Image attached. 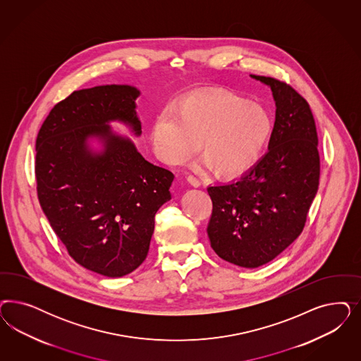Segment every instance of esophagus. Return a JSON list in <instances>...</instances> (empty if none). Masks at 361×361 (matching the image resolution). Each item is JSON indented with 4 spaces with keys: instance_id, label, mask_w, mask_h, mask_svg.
<instances>
[{
    "instance_id": "34e87169",
    "label": "esophagus",
    "mask_w": 361,
    "mask_h": 361,
    "mask_svg": "<svg viewBox=\"0 0 361 361\" xmlns=\"http://www.w3.org/2000/svg\"><path fill=\"white\" fill-rule=\"evenodd\" d=\"M187 180L194 187L200 186V180H199L197 176H194V175H188V176H187Z\"/></svg>"
}]
</instances>
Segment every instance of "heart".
Instances as JSON below:
<instances>
[{"mask_svg": "<svg viewBox=\"0 0 361 361\" xmlns=\"http://www.w3.org/2000/svg\"><path fill=\"white\" fill-rule=\"evenodd\" d=\"M272 116L260 104L230 92L199 93L157 118L152 142L164 162H186L198 150L221 178L248 173L266 152Z\"/></svg>", "mask_w": 361, "mask_h": 361, "instance_id": "obj_1", "label": "heart"}]
</instances>
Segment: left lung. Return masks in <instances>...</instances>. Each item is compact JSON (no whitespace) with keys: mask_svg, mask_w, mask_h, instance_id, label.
Here are the masks:
<instances>
[{"mask_svg":"<svg viewBox=\"0 0 361 361\" xmlns=\"http://www.w3.org/2000/svg\"><path fill=\"white\" fill-rule=\"evenodd\" d=\"M251 77L267 83L276 101L269 149L240 179L207 188L211 247L223 260L245 268L271 262L302 233L320 178L308 102L286 82Z\"/></svg>","mask_w":361,"mask_h":361,"instance_id":"obj_1","label":"left lung"}]
</instances>
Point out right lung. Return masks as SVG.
Returning a JSON list of instances; mask_svg holds the SVG:
<instances>
[{
    "label": "right lung",
    "mask_w": 361,
    "mask_h": 361,
    "mask_svg": "<svg viewBox=\"0 0 361 361\" xmlns=\"http://www.w3.org/2000/svg\"><path fill=\"white\" fill-rule=\"evenodd\" d=\"M138 95L128 85L75 90L50 110L35 140L37 195L47 221L78 264L107 278L143 263L155 214L171 199L174 174L107 125L118 119L140 135ZM94 135L106 142L98 156L85 147Z\"/></svg>",
    "instance_id": "1"
}]
</instances>
